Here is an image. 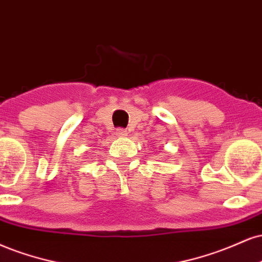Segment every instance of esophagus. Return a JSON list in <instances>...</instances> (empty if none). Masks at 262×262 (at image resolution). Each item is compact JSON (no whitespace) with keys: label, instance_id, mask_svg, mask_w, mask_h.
<instances>
[{"label":"esophagus","instance_id":"obj_1","mask_svg":"<svg viewBox=\"0 0 262 262\" xmlns=\"http://www.w3.org/2000/svg\"><path fill=\"white\" fill-rule=\"evenodd\" d=\"M115 135L118 137H125L127 134H126V131L122 130V128H118V130H116V132H115Z\"/></svg>","mask_w":262,"mask_h":262}]
</instances>
